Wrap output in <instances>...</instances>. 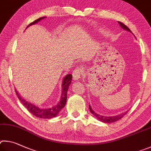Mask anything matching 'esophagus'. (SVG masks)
Instances as JSON below:
<instances>
[{
    "label": "esophagus",
    "mask_w": 151,
    "mask_h": 151,
    "mask_svg": "<svg viewBox=\"0 0 151 151\" xmlns=\"http://www.w3.org/2000/svg\"><path fill=\"white\" fill-rule=\"evenodd\" d=\"M83 68L81 67L76 68L73 71V78L74 80H78L83 74Z\"/></svg>",
    "instance_id": "34e87169"
}]
</instances>
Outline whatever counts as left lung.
Masks as SVG:
<instances>
[{"mask_svg":"<svg viewBox=\"0 0 151 151\" xmlns=\"http://www.w3.org/2000/svg\"><path fill=\"white\" fill-rule=\"evenodd\" d=\"M119 22V24L121 27H122L123 29H125V30H127V31L131 32L130 29H129L127 27V26L125 24H123V22ZM89 110H90V112L92 113V114H93L95 117L98 119L99 121H102V122H104V123H113V122H115V121H117L119 119H120L122 118L123 116L125 115L127 113V111L125 113H122V114H121V115H117V116H113V117H104V116L100 115L99 114H97V113H95L92 110L90 105H89Z\"/></svg>","mask_w":151,"mask_h":151,"instance_id":"8db88e82","label":"left lung"}]
</instances>
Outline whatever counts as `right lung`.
I'll use <instances>...</instances> for the list:
<instances>
[{"mask_svg":"<svg viewBox=\"0 0 151 151\" xmlns=\"http://www.w3.org/2000/svg\"><path fill=\"white\" fill-rule=\"evenodd\" d=\"M45 17L40 18L38 19L34 20V22L30 23L28 26H30L32 24H34L42 19H43ZM71 80H72V75L71 74H68L65 76L63 79V83H62V97H61L60 101L58 103V104L55 105L54 107L50 108V109H41L38 107L35 106V105L30 104L28 101H26L22 97H21L19 94L17 92V91L15 89L16 94H17V97H18L20 101L22 102V104L24 105L29 112L31 113L33 115L36 116V117L38 118H42V119H51L56 116L59 112L62 110L63 107H64L65 105L66 104V101H67V92L68 90V88L71 82Z\"/></svg>","mask_w":151,"mask_h":151,"instance_id":"obj_1","label":"right lung"}]
</instances>
